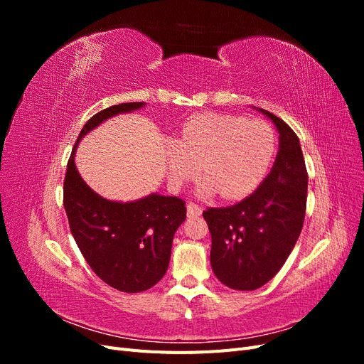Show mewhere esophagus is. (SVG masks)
<instances>
[{
    "instance_id": "esophagus-1",
    "label": "esophagus",
    "mask_w": 364,
    "mask_h": 364,
    "mask_svg": "<svg viewBox=\"0 0 364 364\" xmlns=\"http://www.w3.org/2000/svg\"><path fill=\"white\" fill-rule=\"evenodd\" d=\"M202 211H203V208H202V206H199L197 203L190 202L188 205H186V213H188V215H190V217H191V215H200V214H202Z\"/></svg>"
}]
</instances>
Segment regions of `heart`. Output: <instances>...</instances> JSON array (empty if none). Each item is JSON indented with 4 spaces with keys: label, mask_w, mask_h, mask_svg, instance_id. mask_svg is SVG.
I'll return each mask as SVG.
<instances>
[{
    "label": "heart",
    "mask_w": 364,
    "mask_h": 364,
    "mask_svg": "<svg viewBox=\"0 0 364 364\" xmlns=\"http://www.w3.org/2000/svg\"><path fill=\"white\" fill-rule=\"evenodd\" d=\"M277 149L273 129L261 119L196 114L181 127L178 141L165 144L170 183L179 188L199 173L202 194L218 190L225 199L249 194L266 174Z\"/></svg>",
    "instance_id": "1"
}]
</instances>
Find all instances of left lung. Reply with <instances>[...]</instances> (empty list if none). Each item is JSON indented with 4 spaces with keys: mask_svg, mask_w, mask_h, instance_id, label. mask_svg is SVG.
<instances>
[{
    "mask_svg": "<svg viewBox=\"0 0 364 364\" xmlns=\"http://www.w3.org/2000/svg\"><path fill=\"white\" fill-rule=\"evenodd\" d=\"M259 111L279 132L272 171L246 199L203 211L215 277L243 291L262 287L281 270L299 238L306 209L308 173L299 138L281 118Z\"/></svg>",
    "mask_w": 364,
    "mask_h": 364,
    "instance_id": "left-lung-1",
    "label": "left lung"
}]
</instances>
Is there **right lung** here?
Returning a JSON list of instances; mask_svg holds the SVG:
<instances>
[{"mask_svg": "<svg viewBox=\"0 0 364 364\" xmlns=\"http://www.w3.org/2000/svg\"><path fill=\"white\" fill-rule=\"evenodd\" d=\"M142 106V102L121 103L87 119L63 181V208L82 255L98 278L124 293L149 290L167 272L174 232L186 217L185 202L159 194L127 203L106 200L85 183L74 153L87 132L105 119Z\"/></svg>", "mask_w": 364, "mask_h": 364, "instance_id": "obj_1", "label": "right lung"}]
</instances>
